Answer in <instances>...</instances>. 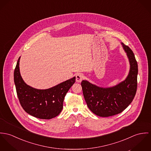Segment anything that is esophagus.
<instances>
[{"label":"esophagus","mask_w":151,"mask_h":151,"mask_svg":"<svg viewBox=\"0 0 151 151\" xmlns=\"http://www.w3.org/2000/svg\"><path fill=\"white\" fill-rule=\"evenodd\" d=\"M83 78V75L82 73H78L76 75V81L77 82H81Z\"/></svg>","instance_id":"34e87169"}]
</instances>
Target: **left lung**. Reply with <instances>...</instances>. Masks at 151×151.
<instances>
[{
	"label": "left lung",
	"instance_id": "1",
	"mask_svg": "<svg viewBox=\"0 0 151 151\" xmlns=\"http://www.w3.org/2000/svg\"><path fill=\"white\" fill-rule=\"evenodd\" d=\"M130 63L127 78L111 87H102L82 81L84 98L90 110L100 117H109L123 111L133 100L137 87L138 64L130 47L121 43Z\"/></svg>",
	"mask_w": 151,
	"mask_h": 151
}]
</instances>
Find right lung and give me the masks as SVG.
<instances>
[{
	"label": "right lung",
	"instance_id": "1",
	"mask_svg": "<svg viewBox=\"0 0 151 151\" xmlns=\"http://www.w3.org/2000/svg\"><path fill=\"white\" fill-rule=\"evenodd\" d=\"M19 57L14 72V81L20 104L28 114L42 119L58 116L63 108L65 96L75 83L76 77L47 89L34 88L25 83L19 72Z\"/></svg>",
	"mask_w": 151,
	"mask_h": 151
}]
</instances>
